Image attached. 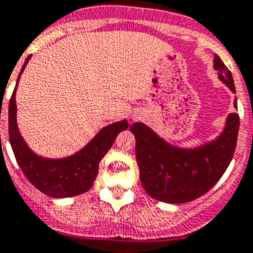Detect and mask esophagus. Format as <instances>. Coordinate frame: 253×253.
Here are the masks:
<instances>
[{"label": "esophagus", "instance_id": "esophagus-1", "mask_svg": "<svg viewBox=\"0 0 253 253\" xmlns=\"http://www.w3.org/2000/svg\"><path fill=\"white\" fill-rule=\"evenodd\" d=\"M134 118H138V117H136V115H132V119Z\"/></svg>", "mask_w": 253, "mask_h": 253}]
</instances>
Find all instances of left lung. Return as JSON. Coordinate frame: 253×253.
<instances>
[{"label":"left lung","instance_id":"8db88e82","mask_svg":"<svg viewBox=\"0 0 253 253\" xmlns=\"http://www.w3.org/2000/svg\"><path fill=\"white\" fill-rule=\"evenodd\" d=\"M217 77L232 92L234 78L220 58L213 57ZM234 107L238 109L235 98ZM135 135V155L142 186L152 199L180 204L204 195L223 176L234 157L239 132V115L229 114L224 128L215 139L196 147L169 143L142 122L130 126Z\"/></svg>","mask_w":253,"mask_h":253}]
</instances>
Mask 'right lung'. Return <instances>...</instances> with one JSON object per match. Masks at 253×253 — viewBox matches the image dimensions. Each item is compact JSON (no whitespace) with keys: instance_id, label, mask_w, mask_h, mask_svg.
<instances>
[{"instance_id":"1","label":"right lung","mask_w":253,"mask_h":253,"mask_svg":"<svg viewBox=\"0 0 253 253\" xmlns=\"http://www.w3.org/2000/svg\"><path fill=\"white\" fill-rule=\"evenodd\" d=\"M26 58L17 80L14 91L9 102V140L18 166L33 186L51 198H70L90 190L98 175L102 158L113 146L121 131L126 130V119L103 127L84 148L65 158H45L38 155L25 142L17 125L15 91L21 74L28 65Z\"/></svg>"}]
</instances>
